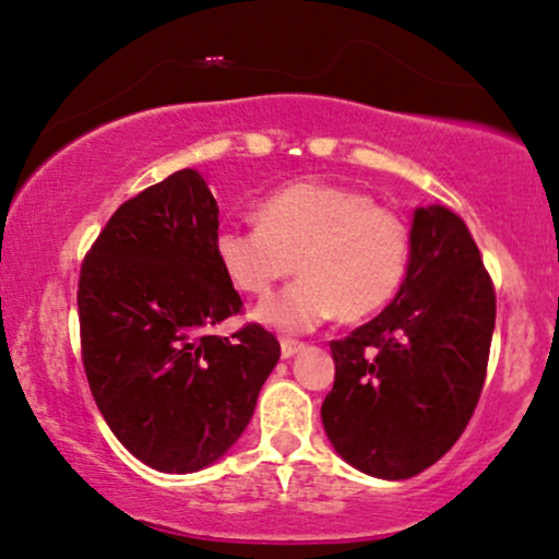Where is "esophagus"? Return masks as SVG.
<instances>
[{"label":"esophagus","instance_id":"34e87169","mask_svg":"<svg viewBox=\"0 0 559 559\" xmlns=\"http://www.w3.org/2000/svg\"><path fill=\"white\" fill-rule=\"evenodd\" d=\"M301 346H305V344H301V341H294V338H281V356H284V359H292V356L297 354Z\"/></svg>","mask_w":559,"mask_h":559}]
</instances>
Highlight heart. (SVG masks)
<instances>
[{"instance_id": "b5f03b06", "label": "heart", "mask_w": 559, "mask_h": 559, "mask_svg": "<svg viewBox=\"0 0 559 559\" xmlns=\"http://www.w3.org/2000/svg\"><path fill=\"white\" fill-rule=\"evenodd\" d=\"M215 254L231 284L258 299L297 267V284L258 314L281 331H309L335 312L354 322L385 307L406 278L412 228L372 194L299 181L262 200L258 226L224 228Z\"/></svg>"}]
</instances>
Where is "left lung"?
<instances>
[{
    "mask_svg": "<svg viewBox=\"0 0 559 559\" xmlns=\"http://www.w3.org/2000/svg\"><path fill=\"white\" fill-rule=\"evenodd\" d=\"M495 284L461 215L419 207L399 297L331 341L322 425L341 459L380 479L440 461L479 403L495 331Z\"/></svg>",
    "mask_w": 559,
    "mask_h": 559,
    "instance_id": "obj_1",
    "label": "left lung"
}]
</instances>
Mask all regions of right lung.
<instances>
[{"label": "right lung", "mask_w": 559, "mask_h": 559, "mask_svg": "<svg viewBox=\"0 0 559 559\" xmlns=\"http://www.w3.org/2000/svg\"><path fill=\"white\" fill-rule=\"evenodd\" d=\"M218 205L181 169L117 207L80 265V354L100 416L134 459L169 474L218 461L250 425L281 344L241 312L218 254Z\"/></svg>", "instance_id": "1"}]
</instances>
